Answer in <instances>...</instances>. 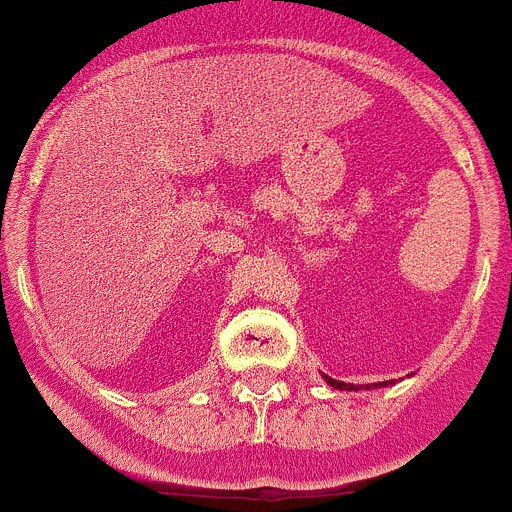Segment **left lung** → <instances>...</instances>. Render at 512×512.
I'll return each mask as SVG.
<instances>
[{"label": "left lung", "instance_id": "1", "mask_svg": "<svg viewBox=\"0 0 512 512\" xmlns=\"http://www.w3.org/2000/svg\"><path fill=\"white\" fill-rule=\"evenodd\" d=\"M324 380H326V385H331V388H334V390H359V385H357V388H354V385H347V382H339V380H334V377H326L324 375ZM390 382H393V380L382 382V385H390ZM365 388H370V385H365ZM372 388H380V385H372Z\"/></svg>", "mask_w": 512, "mask_h": 512}]
</instances>
